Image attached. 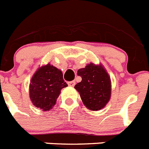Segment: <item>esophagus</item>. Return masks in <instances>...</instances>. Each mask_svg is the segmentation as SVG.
Listing matches in <instances>:
<instances>
[{
  "label": "esophagus",
  "instance_id": "esophagus-1",
  "mask_svg": "<svg viewBox=\"0 0 149 149\" xmlns=\"http://www.w3.org/2000/svg\"><path fill=\"white\" fill-rule=\"evenodd\" d=\"M75 81H69V82H68V85H69V86H70V87H73L75 85Z\"/></svg>",
  "mask_w": 149,
  "mask_h": 149
}]
</instances>
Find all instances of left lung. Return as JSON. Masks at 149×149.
<instances>
[{
  "label": "left lung",
  "mask_w": 149,
  "mask_h": 149,
  "mask_svg": "<svg viewBox=\"0 0 149 149\" xmlns=\"http://www.w3.org/2000/svg\"><path fill=\"white\" fill-rule=\"evenodd\" d=\"M81 81L75 85L83 104L91 111H100L106 106L111 96V77L102 64L91 62L78 70Z\"/></svg>",
  "instance_id": "left-lung-1"
}]
</instances>
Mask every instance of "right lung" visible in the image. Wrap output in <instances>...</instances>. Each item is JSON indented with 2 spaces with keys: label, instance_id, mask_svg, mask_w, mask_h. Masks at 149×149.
<instances>
[{
  "label": "right lung",
  "instance_id": "add662e5",
  "mask_svg": "<svg viewBox=\"0 0 149 149\" xmlns=\"http://www.w3.org/2000/svg\"><path fill=\"white\" fill-rule=\"evenodd\" d=\"M67 86L61 70L48 63L39 67L32 76L29 86V99L35 107L48 111L56 104L61 90Z\"/></svg>",
  "mask_w": 149,
  "mask_h": 149
}]
</instances>
